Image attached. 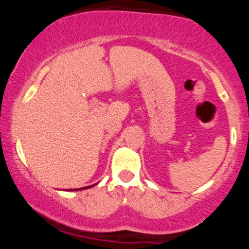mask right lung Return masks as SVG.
<instances>
[{
  "label": "right lung",
  "mask_w": 249,
  "mask_h": 249,
  "mask_svg": "<svg viewBox=\"0 0 249 249\" xmlns=\"http://www.w3.org/2000/svg\"><path fill=\"white\" fill-rule=\"evenodd\" d=\"M85 188H89V187H85ZM83 190H84V188H83Z\"/></svg>",
  "instance_id": "obj_1"
}]
</instances>
